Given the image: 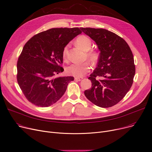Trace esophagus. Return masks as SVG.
Instances as JSON below:
<instances>
[{
  "mask_svg": "<svg viewBox=\"0 0 152 152\" xmlns=\"http://www.w3.org/2000/svg\"><path fill=\"white\" fill-rule=\"evenodd\" d=\"M82 79H83L82 77H80V78H78V77H75V80H76V81H77V82L81 81V80H82Z\"/></svg>",
  "mask_w": 152,
  "mask_h": 152,
  "instance_id": "34e87169",
  "label": "esophagus"
}]
</instances>
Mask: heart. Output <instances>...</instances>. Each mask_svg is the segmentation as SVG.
Segmentation results:
<instances>
[{
  "instance_id": "b5f03b06",
  "label": "heart",
  "mask_w": 152,
  "mask_h": 152,
  "mask_svg": "<svg viewBox=\"0 0 152 152\" xmlns=\"http://www.w3.org/2000/svg\"><path fill=\"white\" fill-rule=\"evenodd\" d=\"M76 44L83 51H87L86 58L92 64L96 63L99 58V55L97 51L93 50H90L92 47V42L90 38L85 35H80L76 40ZM68 49V45H66L62 51V58L64 60L67 59ZM90 69V64L87 62L83 63H74L67 67L66 72L69 75L75 77H82L88 72Z\"/></svg>"
}]
</instances>
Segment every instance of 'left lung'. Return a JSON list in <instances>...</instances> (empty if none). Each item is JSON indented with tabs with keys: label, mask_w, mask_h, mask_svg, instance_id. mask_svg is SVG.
I'll list each match as a JSON object with an SVG mask.
<instances>
[{
	"label": "left lung",
	"mask_w": 152,
	"mask_h": 152,
	"mask_svg": "<svg viewBox=\"0 0 152 152\" xmlns=\"http://www.w3.org/2000/svg\"><path fill=\"white\" fill-rule=\"evenodd\" d=\"M80 29L100 51L97 67L88 77L91 88L84 94L96 105L110 107L125 96L132 85L136 72L132 53L126 41L112 32L101 28ZM98 76L101 79H97Z\"/></svg>",
	"instance_id": "left-lung-1"
}]
</instances>
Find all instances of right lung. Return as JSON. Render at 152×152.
I'll use <instances>...</instances> for the list:
<instances>
[{
	"label": "right lung",
	"instance_id": "add662e5",
	"mask_svg": "<svg viewBox=\"0 0 152 152\" xmlns=\"http://www.w3.org/2000/svg\"><path fill=\"white\" fill-rule=\"evenodd\" d=\"M82 31L78 28H52L35 35L23 48L17 62V81L26 99L42 107L56 103L73 77L55 75L64 71L62 51Z\"/></svg>",
	"mask_w": 152,
	"mask_h": 152
}]
</instances>
